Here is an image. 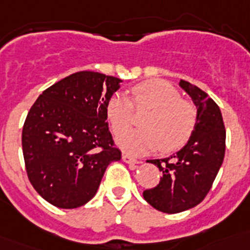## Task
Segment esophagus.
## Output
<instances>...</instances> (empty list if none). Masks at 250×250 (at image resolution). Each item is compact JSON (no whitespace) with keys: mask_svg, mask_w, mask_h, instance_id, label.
Returning <instances> with one entry per match:
<instances>
[{"mask_svg":"<svg viewBox=\"0 0 250 250\" xmlns=\"http://www.w3.org/2000/svg\"><path fill=\"white\" fill-rule=\"evenodd\" d=\"M123 161H125L126 164H139V161L135 158H132L127 154H123Z\"/></svg>","mask_w":250,"mask_h":250,"instance_id":"obj_1","label":"esophagus"}]
</instances>
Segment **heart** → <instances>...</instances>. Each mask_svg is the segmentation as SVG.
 <instances>
[{"label": "heart", "mask_w": 250, "mask_h": 250, "mask_svg": "<svg viewBox=\"0 0 250 250\" xmlns=\"http://www.w3.org/2000/svg\"><path fill=\"white\" fill-rule=\"evenodd\" d=\"M138 109H150L145 129L125 130L133 120L131 101L121 94L112 95L106 104V116L116 138V144L130 155H144L160 147L170 152L180 149L190 139L196 125L193 104L182 100L178 90L163 80H150L136 85L131 91Z\"/></svg>", "instance_id": "1"}]
</instances>
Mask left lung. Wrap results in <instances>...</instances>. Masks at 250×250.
<instances>
[{
  "label": "left lung",
  "mask_w": 250,
  "mask_h": 250,
  "mask_svg": "<svg viewBox=\"0 0 250 250\" xmlns=\"http://www.w3.org/2000/svg\"><path fill=\"white\" fill-rule=\"evenodd\" d=\"M179 86L196 107V125L190 139L169 158L146 160L161 171L160 182L143 193L156 210L185 211L203 202L210 190L225 154V127L219 106L203 90L188 81Z\"/></svg>",
  "instance_id": "8db88e82"
}]
</instances>
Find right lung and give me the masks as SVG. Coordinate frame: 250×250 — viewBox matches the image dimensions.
<instances>
[{"mask_svg":"<svg viewBox=\"0 0 250 250\" xmlns=\"http://www.w3.org/2000/svg\"><path fill=\"white\" fill-rule=\"evenodd\" d=\"M123 80L80 71L46 89L22 129L26 171L35 190L61 209L95 196L106 167L121 159L106 123V104Z\"/></svg>","mask_w":250,"mask_h":250,"instance_id":"add662e5","label":"right lung"}]
</instances>
